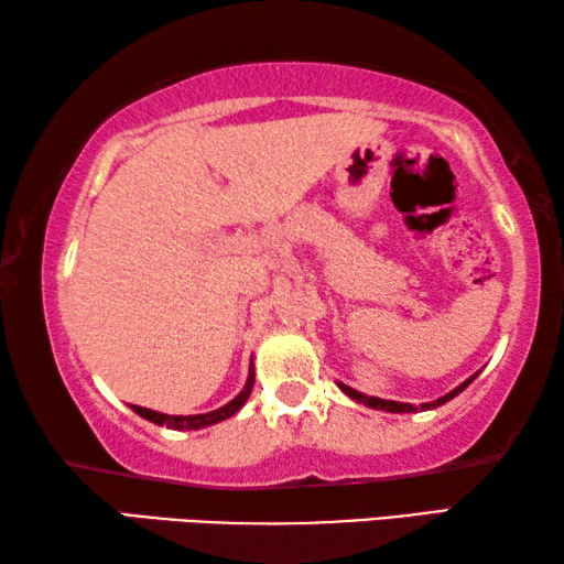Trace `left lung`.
I'll return each mask as SVG.
<instances>
[{"instance_id": "1", "label": "left lung", "mask_w": 564, "mask_h": 564, "mask_svg": "<svg viewBox=\"0 0 564 564\" xmlns=\"http://www.w3.org/2000/svg\"><path fill=\"white\" fill-rule=\"evenodd\" d=\"M477 378V373L473 376V378H467L463 386H457L455 390H451V393L447 395H443V398H437L435 403H423L420 408L423 410H431V408H437V405H443V403H447V400L451 398H455L457 393H463V390L473 383V380ZM340 390L343 393H346L348 398H352V400H358V403H362V405H370V408H378V410H388V413H415V405H410V403H395V400H383V398H370V395H362V393H358V390H352V388H348V386H343L340 383Z\"/></svg>"}]
</instances>
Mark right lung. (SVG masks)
<instances>
[{"label": "right lung", "instance_id": "right-lung-1", "mask_svg": "<svg viewBox=\"0 0 564 564\" xmlns=\"http://www.w3.org/2000/svg\"><path fill=\"white\" fill-rule=\"evenodd\" d=\"M253 366H251V373H248V380L241 393H238L231 403H226L224 408L212 410V413H202V415H164V413H156V410H149V408H139V405H131V410L141 417L151 420V423L156 425H166V427H174V431H198V427H206V425H214V423H221V420L231 417L238 408H241L248 395H251V388H253Z\"/></svg>", "mask_w": 564, "mask_h": 564}]
</instances>
